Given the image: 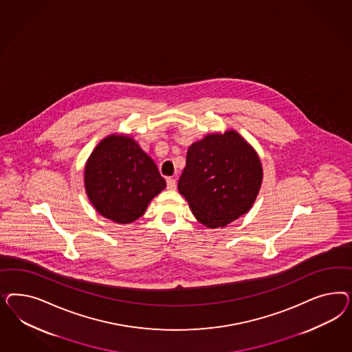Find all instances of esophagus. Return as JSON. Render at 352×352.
I'll return each mask as SVG.
<instances>
[{"label": "esophagus", "mask_w": 352, "mask_h": 352, "mask_svg": "<svg viewBox=\"0 0 352 352\" xmlns=\"http://www.w3.org/2000/svg\"><path fill=\"white\" fill-rule=\"evenodd\" d=\"M166 187H168V190H175L177 188V182L174 178H166Z\"/></svg>", "instance_id": "esophagus-1"}]
</instances>
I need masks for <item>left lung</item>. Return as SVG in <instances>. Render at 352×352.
I'll list each match as a JSON object with an SVG mask.
<instances>
[{"instance_id": "obj_1", "label": "left lung", "mask_w": 352, "mask_h": 352, "mask_svg": "<svg viewBox=\"0 0 352 352\" xmlns=\"http://www.w3.org/2000/svg\"><path fill=\"white\" fill-rule=\"evenodd\" d=\"M262 178L254 148L237 131L227 130L192 143L178 190L200 223L218 228L249 212Z\"/></svg>"}]
</instances>
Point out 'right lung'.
I'll use <instances>...</instances> for the list:
<instances>
[{
    "mask_svg": "<svg viewBox=\"0 0 352 352\" xmlns=\"http://www.w3.org/2000/svg\"><path fill=\"white\" fill-rule=\"evenodd\" d=\"M165 187L156 164L129 135H108L86 162L87 197L98 213L116 223L137 221Z\"/></svg>",
    "mask_w": 352,
    "mask_h": 352,
    "instance_id": "1",
    "label": "right lung"
}]
</instances>
